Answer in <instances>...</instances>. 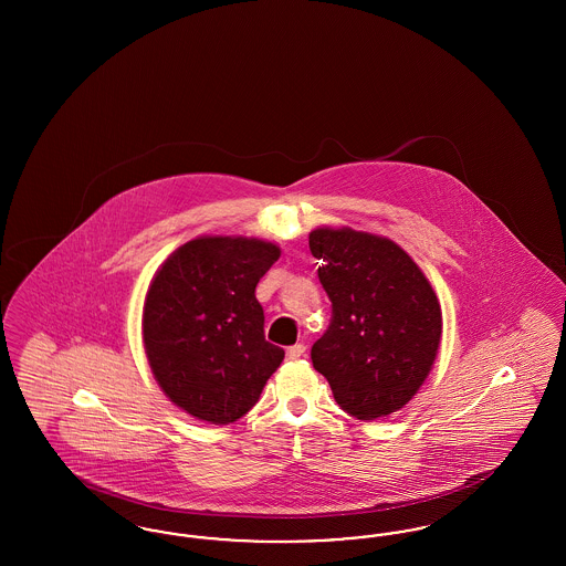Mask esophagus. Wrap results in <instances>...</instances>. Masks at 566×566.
I'll return each mask as SVG.
<instances>
[{
  "mask_svg": "<svg viewBox=\"0 0 566 566\" xmlns=\"http://www.w3.org/2000/svg\"><path fill=\"white\" fill-rule=\"evenodd\" d=\"M305 354V344H295V346H291L289 350H286V358L289 360H295V358H301Z\"/></svg>",
  "mask_w": 566,
  "mask_h": 566,
  "instance_id": "obj_1",
  "label": "esophagus"
}]
</instances>
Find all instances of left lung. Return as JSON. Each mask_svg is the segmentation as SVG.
I'll use <instances>...</instances> for the list:
<instances>
[{"instance_id":"left-lung-1","label":"left lung","mask_w":566,"mask_h":566,"mask_svg":"<svg viewBox=\"0 0 566 566\" xmlns=\"http://www.w3.org/2000/svg\"><path fill=\"white\" fill-rule=\"evenodd\" d=\"M310 250L331 301V323L312 363L356 420L384 418L418 392L439 339L441 307L420 268L386 238L316 229Z\"/></svg>"}]
</instances>
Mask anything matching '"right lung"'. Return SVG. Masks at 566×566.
Segmentation results:
<instances>
[{
    "instance_id": "1",
    "label": "right lung",
    "mask_w": 566,
    "mask_h": 566,
    "mask_svg": "<svg viewBox=\"0 0 566 566\" xmlns=\"http://www.w3.org/2000/svg\"><path fill=\"white\" fill-rule=\"evenodd\" d=\"M280 248L199 238L178 248L144 303V348L163 392L190 416L231 424L259 401L284 350L265 339L256 284Z\"/></svg>"
}]
</instances>
